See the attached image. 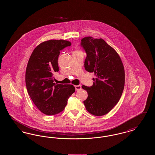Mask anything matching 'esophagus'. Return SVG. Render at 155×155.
Returning <instances> with one entry per match:
<instances>
[{
  "instance_id": "34e87169",
  "label": "esophagus",
  "mask_w": 155,
  "mask_h": 155,
  "mask_svg": "<svg viewBox=\"0 0 155 155\" xmlns=\"http://www.w3.org/2000/svg\"><path fill=\"white\" fill-rule=\"evenodd\" d=\"M75 88L76 91H80L81 89V85H75Z\"/></svg>"
}]
</instances>
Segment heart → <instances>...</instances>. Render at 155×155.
I'll return each instance as SVG.
<instances>
[{"label": "heart", "mask_w": 155, "mask_h": 155, "mask_svg": "<svg viewBox=\"0 0 155 155\" xmlns=\"http://www.w3.org/2000/svg\"><path fill=\"white\" fill-rule=\"evenodd\" d=\"M77 51V52H81L80 50H77V51Z\"/></svg>", "instance_id": "heart-1"}]
</instances>
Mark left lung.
Returning <instances> with one entry per match:
<instances>
[{
	"instance_id": "1",
	"label": "left lung",
	"mask_w": 155,
	"mask_h": 155,
	"mask_svg": "<svg viewBox=\"0 0 155 155\" xmlns=\"http://www.w3.org/2000/svg\"><path fill=\"white\" fill-rule=\"evenodd\" d=\"M81 46L87 53L84 67L94 73L93 85L82 88L88 96L84 101L89 113L101 116L106 114L118 103L125 83V71L118 53L102 38L91 37L81 39Z\"/></svg>"
}]
</instances>
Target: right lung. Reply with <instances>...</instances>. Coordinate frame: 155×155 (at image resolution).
I'll return each mask as SVG.
<instances>
[{
  "label": "right lung",
  "instance_id": "obj_1",
  "mask_svg": "<svg viewBox=\"0 0 155 155\" xmlns=\"http://www.w3.org/2000/svg\"><path fill=\"white\" fill-rule=\"evenodd\" d=\"M71 45L63 39L45 41L35 48L28 60L25 71L27 89L37 108L45 114L61 112L75 91L73 85L53 82V74L59 71L60 51Z\"/></svg>",
  "mask_w": 155,
  "mask_h": 155
}]
</instances>
